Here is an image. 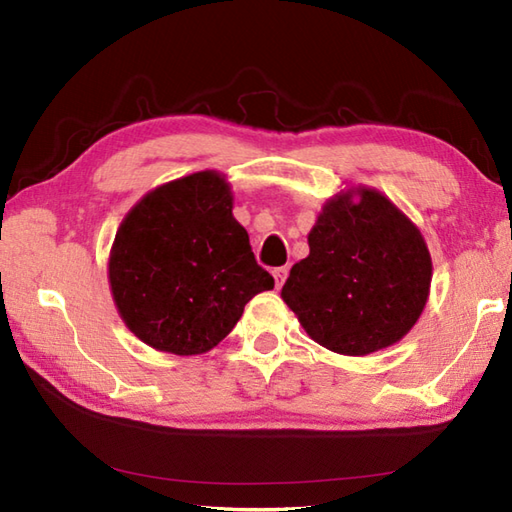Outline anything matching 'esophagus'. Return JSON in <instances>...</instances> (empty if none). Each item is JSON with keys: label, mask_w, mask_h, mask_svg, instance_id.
Segmentation results:
<instances>
[{"label": "esophagus", "mask_w": 512, "mask_h": 512, "mask_svg": "<svg viewBox=\"0 0 512 512\" xmlns=\"http://www.w3.org/2000/svg\"><path fill=\"white\" fill-rule=\"evenodd\" d=\"M273 277H275V284H277V288H281V286H284L286 277H288V268H286V266L275 268V270H273Z\"/></svg>", "instance_id": "34e87169"}]
</instances>
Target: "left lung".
<instances>
[{
	"instance_id": "left-lung-1",
	"label": "left lung",
	"mask_w": 512,
	"mask_h": 512,
	"mask_svg": "<svg viewBox=\"0 0 512 512\" xmlns=\"http://www.w3.org/2000/svg\"><path fill=\"white\" fill-rule=\"evenodd\" d=\"M308 246L281 299L312 341L367 356L405 339L427 306L433 266L420 228L385 193L365 184L336 191Z\"/></svg>"
}]
</instances>
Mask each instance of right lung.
I'll return each mask as SVG.
<instances>
[{
  "instance_id": "1",
  "label": "right lung",
  "mask_w": 512,
  "mask_h": 512,
  "mask_svg": "<svg viewBox=\"0 0 512 512\" xmlns=\"http://www.w3.org/2000/svg\"><path fill=\"white\" fill-rule=\"evenodd\" d=\"M107 279L127 330L178 356L213 350L246 303L275 288L233 217L231 182L215 169L160 184L127 211Z\"/></svg>"
}]
</instances>
